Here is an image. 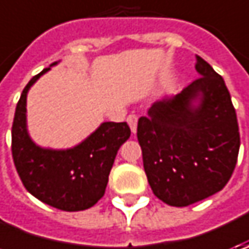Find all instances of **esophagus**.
I'll use <instances>...</instances> for the list:
<instances>
[{
	"label": "esophagus",
	"instance_id": "obj_1",
	"mask_svg": "<svg viewBox=\"0 0 249 249\" xmlns=\"http://www.w3.org/2000/svg\"><path fill=\"white\" fill-rule=\"evenodd\" d=\"M137 120H139V118L136 115H129L127 116V123H129L130 130H131L133 134H136V131H137Z\"/></svg>",
	"mask_w": 249,
	"mask_h": 249
}]
</instances>
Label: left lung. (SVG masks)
Masks as SVG:
<instances>
[{
  "label": "left lung",
  "instance_id": "left-lung-1",
  "mask_svg": "<svg viewBox=\"0 0 249 249\" xmlns=\"http://www.w3.org/2000/svg\"><path fill=\"white\" fill-rule=\"evenodd\" d=\"M196 79L181 92L152 104L137 139L154 194L170 206L213 196L234 172L240 133L225 80L196 55Z\"/></svg>",
  "mask_w": 249,
  "mask_h": 249
}]
</instances>
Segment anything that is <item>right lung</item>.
I'll return each mask as SVG.
<instances>
[{
	"mask_svg": "<svg viewBox=\"0 0 249 249\" xmlns=\"http://www.w3.org/2000/svg\"><path fill=\"white\" fill-rule=\"evenodd\" d=\"M34 76L16 105L12 124V157L26 190L47 205L66 212L84 211L105 194L108 177L120 145L130 137L126 122H104L72 148H43L27 131L26 101L34 83L53 65Z\"/></svg>",
	"mask_w": 249,
	"mask_h": 249,
	"instance_id": "right-lung-1",
	"label": "right lung"
}]
</instances>
